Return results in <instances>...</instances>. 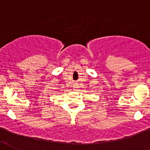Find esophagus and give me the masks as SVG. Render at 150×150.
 I'll list each match as a JSON object with an SVG mask.
<instances>
[{
    "label": "esophagus",
    "mask_w": 150,
    "mask_h": 150,
    "mask_svg": "<svg viewBox=\"0 0 150 150\" xmlns=\"http://www.w3.org/2000/svg\"><path fill=\"white\" fill-rule=\"evenodd\" d=\"M78 88V86H77V85H75V86H74V89H75V90H77Z\"/></svg>",
    "instance_id": "1"
}]
</instances>
